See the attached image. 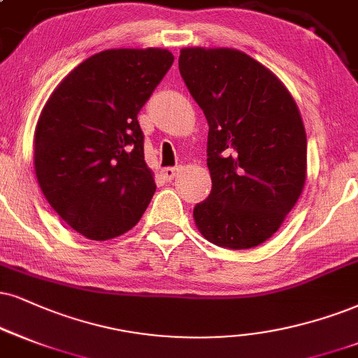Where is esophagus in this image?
<instances>
[{
    "instance_id": "34e87169",
    "label": "esophagus",
    "mask_w": 358,
    "mask_h": 358,
    "mask_svg": "<svg viewBox=\"0 0 358 358\" xmlns=\"http://www.w3.org/2000/svg\"><path fill=\"white\" fill-rule=\"evenodd\" d=\"M178 171H179L178 167H166V169L161 171V174L166 180H172V179H174V176L178 174Z\"/></svg>"
}]
</instances>
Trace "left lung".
<instances>
[{"label":"left lung","mask_w":358,"mask_h":358,"mask_svg":"<svg viewBox=\"0 0 358 358\" xmlns=\"http://www.w3.org/2000/svg\"><path fill=\"white\" fill-rule=\"evenodd\" d=\"M179 71L209 124V197L194 207L207 241L250 249L279 231L303 191L307 138L284 83L231 48H182Z\"/></svg>","instance_id":"8db88e82"}]
</instances>
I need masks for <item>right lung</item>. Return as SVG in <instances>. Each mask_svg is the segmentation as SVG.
Masks as SVG:
<instances>
[{"label": "right lung", "mask_w": 358, "mask_h": 358, "mask_svg": "<svg viewBox=\"0 0 358 358\" xmlns=\"http://www.w3.org/2000/svg\"><path fill=\"white\" fill-rule=\"evenodd\" d=\"M172 63L161 48L101 51L56 86L39 114L38 184L57 215L87 239L122 236L156 192L138 114Z\"/></svg>", "instance_id": "right-lung-1"}]
</instances>
